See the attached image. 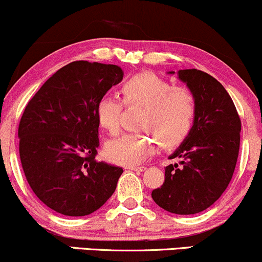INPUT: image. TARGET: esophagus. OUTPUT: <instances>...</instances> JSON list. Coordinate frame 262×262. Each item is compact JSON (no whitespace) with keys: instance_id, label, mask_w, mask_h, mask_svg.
Returning a JSON list of instances; mask_svg holds the SVG:
<instances>
[{"instance_id":"obj_1","label":"esophagus","mask_w":262,"mask_h":262,"mask_svg":"<svg viewBox=\"0 0 262 262\" xmlns=\"http://www.w3.org/2000/svg\"><path fill=\"white\" fill-rule=\"evenodd\" d=\"M126 169H129V170H133V171H143L144 170V166H128Z\"/></svg>"}]
</instances>
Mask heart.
I'll list each match as a JSON object with an SVG mask.
<instances>
[{"label":"heart","mask_w":262,"mask_h":262,"mask_svg":"<svg viewBox=\"0 0 262 262\" xmlns=\"http://www.w3.org/2000/svg\"><path fill=\"white\" fill-rule=\"evenodd\" d=\"M120 92L126 105H142L143 130H150L165 146L182 143L190 132L195 118V98L189 89L173 87L153 73H139L123 83ZM123 104L111 96L102 97L96 105L99 125L109 136L120 132ZM159 146L150 134H126L104 145L105 158L112 163L137 166L145 162Z\"/></svg>","instance_id":"b5f03b06"}]
</instances>
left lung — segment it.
<instances>
[{
  "label": "left lung",
  "mask_w": 262,
  "mask_h": 262,
  "mask_svg": "<svg viewBox=\"0 0 262 262\" xmlns=\"http://www.w3.org/2000/svg\"><path fill=\"white\" fill-rule=\"evenodd\" d=\"M178 78L195 98L194 123L169 155L179 163L165 166V180L151 198L164 210L191 215L208 209L228 188L240 148L241 122L231 97L210 74L192 68L178 71Z\"/></svg>",
  "instance_id": "8db88e82"
}]
</instances>
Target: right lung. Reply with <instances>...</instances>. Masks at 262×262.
Instances as JSON below:
<instances>
[{
    "label": "right lung",
    "instance_id": "add662e5",
    "mask_svg": "<svg viewBox=\"0 0 262 262\" xmlns=\"http://www.w3.org/2000/svg\"><path fill=\"white\" fill-rule=\"evenodd\" d=\"M123 76L116 64L72 62L28 102L18 126L19 158L31 189L52 210L84 216L116 191L123 169L96 159V105Z\"/></svg>",
    "mask_w": 262,
    "mask_h": 262
}]
</instances>
